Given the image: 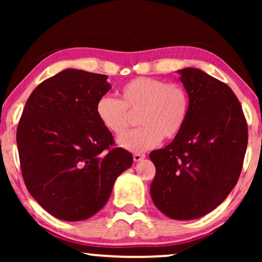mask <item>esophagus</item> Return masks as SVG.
<instances>
[{"mask_svg": "<svg viewBox=\"0 0 262 262\" xmlns=\"http://www.w3.org/2000/svg\"><path fill=\"white\" fill-rule=\"evenodd\" d=\"M133 158H134L135 162H140L143 158H145V155L144 154H134V156H133Z\"/></svg>", "mask_w": 262, "mask_h": 262, "instance_id": "obj_1", "label": "esophagus"}]
</instances>
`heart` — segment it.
<instances>
[{
    "mask_svg": "<svg viewBox=\"0 0 262 262\" xmlns=\"http://www.w3.org/2000/svg\"><path fill=\"white\" fill-rule=\"evenodd\" d=\"M119 99L104 96L96 104V114L106 129L121 136L139 114L141 127L122 136L119 144L130 151H144L164 140L179 135L187 120L189 96L178 83L152 77H135L119 88Z\"/></svg>",
    "mask_w": 262,
    "mask_h": 262,
    "instance_id": "1",
    "label": "heart"
}]
</instances>
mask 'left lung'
<instances>
[{
	"label": "left lung",
	"instance_id": "8db88e82",
	"mask_svg": "<svg viewBox=\"0 0 262 262\" xmlns=\"http://www.w3.org/2000/svg\"><path fill=\"white\" fill-rule=\"evenodd\" d=\"M179 74L189 96L188 117L170 144L150 152L156 167L150 194L163 214L184 221L214 210L236 186L248 132L231 88L200 69Z\"/></svg>",
	"mask_w": 262,
	"mask_h": 262
}]
</instances>
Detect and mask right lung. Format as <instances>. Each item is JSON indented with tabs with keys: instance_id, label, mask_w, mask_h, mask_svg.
<instances>
[{
	"instance_id": "1",
	"label": "right lung",
	"mask_w": 262,
	"mask_h": 262,
	"mask_svg": "<svg viewBox=\"0 0 262 262\" xmlns=\"http://www.w3.org/2000/svg\"><path fill=\"white\" fill-rule=\"evenodd\" d=\"M106 79L66 69L34 89L19 119L16 141L26 188L59 220L94 216L133 163L97 118V101L111 89Z\"/></svg>"
}]
</instances>
